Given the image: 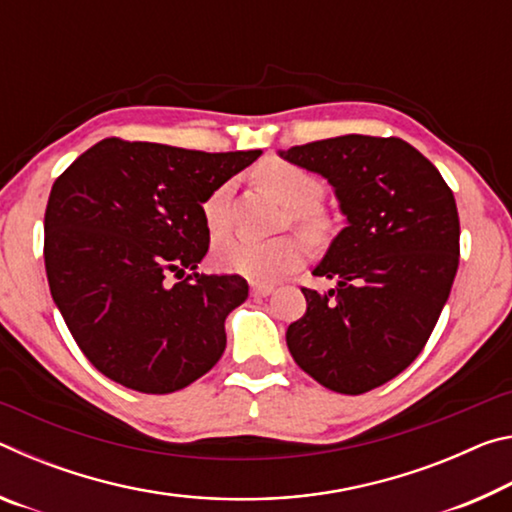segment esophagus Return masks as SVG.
<instances>
[{
  "label": "esophagus",
  "mask_w": 512,
  "mask_h": 512,
  "mask_svg": "<svg viewBox=\"0 0 512 512\" xmlns=\"http://www.w3.org/2000/svg\"><path fill=\"white\" fill-rule=\"evenodd\" d=\"M250 293H253L255 298H266L273 293V284H264V282H253L250 284Z\"/></svg>",
  "instance_id": "1"
}]
</instances>
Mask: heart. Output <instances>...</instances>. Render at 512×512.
Instances as JSON below:
<instances>
[{
  "label": "heart",
  "mask_w": 512,
  "mask_h": 512,
  "mask_svg": "<svg viewBox=\"0 0 512 512\" xmlns=\"http://www.w3.org/2000/svg\"><path fill=\"white\" fill-rule=\"evenodd\" d=\"M255 176L259 183L291 207V221L309 237H318L325 228L323 216L314 207L323 198L325 187L309 171L284 160L259 164ZM230 185L216 187L203 203L205 221L210 230H221L228 221ZM305 257V246L298 237H277L268 241L248 239L241 235H223L214 244V262L225 271L241 273L250 280H275Z\"/></svg>",
  "instance_id": "heart-1"
}]
</instances>
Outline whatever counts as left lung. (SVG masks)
<instances>
[{"instance_id":"obj_1","label":"left lung","mask_w":512,"mask_h":512,"mask_svg":"<svg viewBox=\"0 0 512 512\" xmlns=\"http://www.w3.org/2000/svg\"><path fill=\"white\" fill-rule=\"evenodd\" d=\"M280 155L327 178L348 219L314 268L339 284L302 289L289 352L329 391L368 393L411 366L449 298L461 255L454 194L400 137L341 135Z\"/></svg>"}]
</instances>
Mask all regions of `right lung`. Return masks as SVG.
<instances>
[{
  "instance_id": "obj_1",
  "label": "right lung",
  "mask_w": 512,
  "mask_h": 512,
  "mask_svg": "<svg viewBox=\"0 0 512 512\" xmlns=\"http://www.w3.org/2000/svg\"><path fill=\"white\" fill-rule=\"evenodd\" d=\"M259 155L108 137L56 178L45 212L51 298L108 379L164 395L221 359L225 318L248 282L196 273L210 248L203 203Z\"/></svg>"
}]
</instances>
